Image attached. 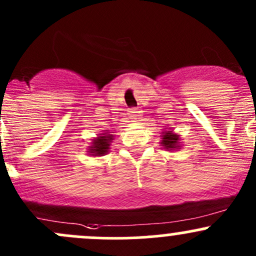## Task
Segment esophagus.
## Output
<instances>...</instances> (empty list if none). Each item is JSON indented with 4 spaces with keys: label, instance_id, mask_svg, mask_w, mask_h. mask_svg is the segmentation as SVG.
I'll use <instances>...</instances> for the list:
<instances>
[{
    "label": "esophagus",
    "instance_id": "obj_1",
    "mask_svg": "<svg viewBox=\"0 0 256 256\" xmlns=\"http://www.w3.org/2000/svg\"><path fill=\"white\" fill-rule=\"evenodd\" d=\"M128 116H130V118H134V120H136V118H138L140 114H138V109H131L130 112H128Z\"/></svg>",
    "mask_w": 256,
    "mask_h": 256
}]
</instances>
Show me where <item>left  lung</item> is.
I'll list each match as a JSON object with an SVG mask.
<instances>
[{
	"label": "left lung",
	"mask_w": 256,
	"mask_h": 256,
	"mask_svg": "<svg viewBox=\"0 0 256 256\" xmlns=\"http://www.w3.org/2000/svg\"><path fill=\"white\" fill-rule=\"evenodd\" d=\"M161 146L167 151H178L182 147L180 136L174 130H166L161 132Z\"/></svg>",
	"instance_id": "obj_1"
}]
</instances>
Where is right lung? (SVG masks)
Listing matches in <instances>:
<instances>
[{
    "label": "right lung",
    "instance_id": "add662e5",
    "mask_svg": "<svg viewBox=\"0 0 256 256\" xmlns=\"http://www.w3.org/2000/svg\"><path fill=\"white\" fill-rule=\"evenodd\" d=\"M114 138L115 136L112 135L109 130H104L102 134H99L96 138H92L90 146H88V152H89L90 156L100 157L106 154L109 152L110 144L114 141Z\"/></svg>",
    "mask_w": 256,
    "mask_h": 256
}]
</instances>
